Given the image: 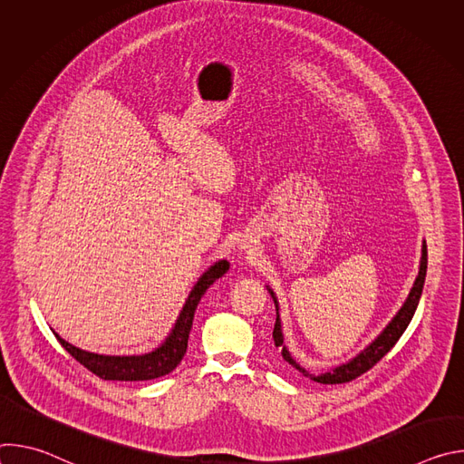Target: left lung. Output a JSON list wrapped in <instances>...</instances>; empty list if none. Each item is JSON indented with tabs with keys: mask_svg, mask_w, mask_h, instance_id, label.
<instances>
[{
	"mask_svg": "<svg viewBox=\"0 0 464 464\" xmlns=\"http://www.w3.org/2000/svg\"><path fill=\"white\" fill-rule=\"evenodd\" d=\"M426 268H428V249H426V242L422 246V258H420V270H419V276L415 279V285L404 303V306L399 310V314H396L392 317V321L385 326L383 333L365 349L362 351L354 360H351L349 363H343L340 367H336L334 371L330 372H323L319 376H314L310 374L308 371H304L303 367H299L294 358L290 356V353L286 351V347L283 345V333H281V323H279V314H277V319H276V326H274V342H276V347H281L283 351V358L295 369L299 371L304 378H310L317 383H347V382H353L354 378L362 376L363 372H367L369 369H372L394 345L396 342L401 340V336L404 334V330L408 328L415 310H417V304H419V299H420V294H422V286H424V279H426ZM274 295V292H272ZM276 299V297H274ZM277 303V301H276ZM279 310V308H277Z\"/></svg>",
	"mask_w": 464,
	"mask_h": 464,
	"instance_id": "obj_1",
	"label": "left lung"
}]
</instances>
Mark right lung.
<instances>
[{"instance_id":"obj_1","label":"right lung","mask_w":464,"mask_h":464,"mask_svg":"<svg viewBox=\"0 0 464 464\" xmlns=\"http://www.w3.org/2000/svg\"><path fill=\"white\" fill-rule=\"evenodd\" d=\"M227 270H229L227 260H220L200 277V281H198L196 286L192 288V292H190V295L172 328L170 336L165 340V343L158 351H154L150 354H145V356H101V354L81 351V349L70 345L68 342H63L60 336H56V340L81 365H84L90 372H93L95 376H99L102 380L141 382V380H154V378L165 376L178 367V363L181 362V358L187 353V342H188V334H190L192 319H194L198 303H200V299L208 292V288L217 279H220Z\"/></svg>"}]
</instances>
